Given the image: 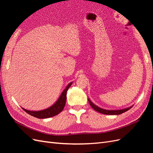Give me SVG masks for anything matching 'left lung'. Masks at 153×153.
<instances>
[{"instance_id": "8db88e82", "label": "left lung", "mask_w": 153, "mask_h": 153, "mask_svg": "<svg viewBox=\"0 0 153 153\" xmlns=\"http://www.w3.org/2000/svg\"><path fill=\"white\" fill-rule=\"evenodd\" d=\"M88 101H89V103L90 105L91 106V107L95 110L96 112H98L99 113H101L105 115H119L125 112H126L128 110L130 109L133 106H129V107H127L126 108H123V109H120V110H107V109H104L102 108H100L99 106L97 105H94L92 101L88 98Z\"/></svg>"}]
</instances>
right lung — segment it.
<instances>
[{"label":"right lung","instance_id":"add662e5","mask_svg":"<svg viewBox=\"0 0 153 153\" xmlns=\"http://www.w3.org/2000/svg\"><path fill=\"white\" fill-rule=\"evenodd\" d=\"M72 84L73 82L69 83L65 89L63 90L61 94L60 95L59 98L56 101V102L47 108L38 111H31L25 109L22 107V108L24 111H25L27 114H29V115H32V116H34L38 119H47L53 117L55 115H57L58 114L62 112L64 108V106H65L66 101L67 91L72 85Z\"/></svg>","mask_w":153,"mask_h":153}]
</instances>
